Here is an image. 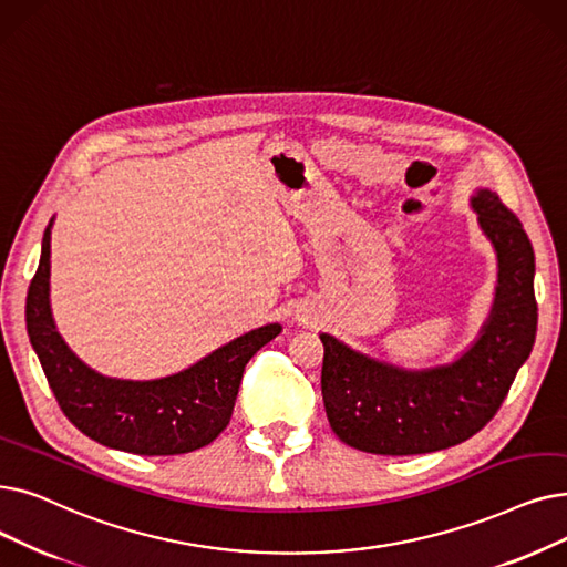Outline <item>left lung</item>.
I'll return each mask as SVG.
<instances>
[{
	"label": "left lung",
	"instance_id": "obj_1",
	"mask_svg": "<svg viewBox=\"0 0 567 567\" xmlns=\"http://www.w3.org/2000/svg\"><path fill=\"white\" fill-rule=\"evenodd\" d=\"M473 208L496 245L501 274L488 322L458 361L412 373L319 336L324 408L344 445L384 456L447 450L482 431L507 399L537 331L535 255L522 219L496 192L482 189Z\"/></svg>",
	"mask_w": 567,
	"mask_h": 567
}]
</instances>
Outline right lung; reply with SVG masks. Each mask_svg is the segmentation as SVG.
<instances>
[{"mask_svg":"<svg viewBox=\"0 0 567 567\" xmlns=\"http://www.w3.org/2000/svg\"><path fill=\"white\" fill-rule=\"evenodd\" d=\"M48 278L51 225L24 303L32 348L66 420L87 437L122 452L174 456L210 445L231 420L245 365L282 331L280 324L255 329L178 375L153 382L113 380L90 371L55 331Z\"/></svg>","mask_w":567,"mask_h":567,"instance_id":"1","label":"right lung"}]
</instances>
